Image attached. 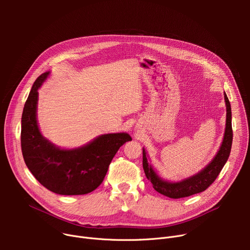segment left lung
<instances>
[{
	"label": "left lung",
	"mask_w": 250,
	"mask_h": 250,
	"mask_svg": "<svg viewBox=\"0 0 250 250\" xmlns=\"http://www.w3.org/2000/svg\"><path fill=\"white\" fill-rule=\"evenodd\" d=\"M225 102L227 108V117H226V129L224 140L222 142V146L217 153L215 158L212 160L203 171L196 175L182 180L180 182H168L161 179L155 173L153 168L149 165L147 159V153L145 149H143V168L147 178L152 182L153 188L156 191L168 196L171 199H181L187 196L202 192L206 190L212 183L216 180L220 174L221 170L227 162L229 155L231 152L232 140H233V130H232V122H231V105L227 95L225 94Z\"/></svg>",
	"instance_id": "obj_1"
}]
</instances>
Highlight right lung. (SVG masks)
I'll return each instance as SVG.
<instances>
[{"instance_id":"add662e5","label":"right lung","mask_w":250,"mask_h":250,"mask_svg":"<svg viewBox=\"0 0 250 250\" xmlns=\"http://www.w3.org/2000/svg\"><path fill=\"white\" fill-rule=\"evenodd\" d=\"M39 76L25 102L21 120V150L26 166L41 185L62 195L86 194L96 189L107 173L114 155L129 135H103L87 146L62 150L45 140L36 122L38 88L48 76Z\"/></svg>"}]
</instances>
